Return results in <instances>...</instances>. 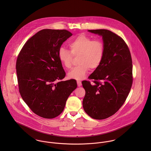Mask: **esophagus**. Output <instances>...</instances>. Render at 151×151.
Masks as SVG:
<instances>
[{
  "instance_id": "1",
  "label": "esophagus",
  "mask_w": 151,
  "mask_h": 151,
  "mask_svg": "<svg viewBox=\"0 0 151 151\" xmlns=\"http://www.w3.org/2000/svg\"><path fill=\"white\" fill-rule=\"evenodd\" d=\"M77 86H81L82 84H81V82L80 81H77Z\"/></svg>"
}]
</instances>
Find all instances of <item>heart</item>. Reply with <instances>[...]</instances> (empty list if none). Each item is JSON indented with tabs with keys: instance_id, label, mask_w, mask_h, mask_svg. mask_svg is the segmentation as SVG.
<instances>
[{
	"instance_id": "b5f03b06",
	"label": "heart",
	"mask_w": 151,
	"mask_h": 151,
	"mask_svg": "<svg viewBox=\"0 0 151 151\" xmlns=\"http://www.w3.org/2000/svg\"><path fill=\"white\" fill-rule=\"evenodd\" d=\"M71 52L64 47L58 51V58L60 63L67 68L72 65L73 55L79 56L77 63L79 65L68 73L71 79L81 80L84 78L89 70L95 69L99 66L104 59L105 46L99 40H93L85 35H80L69 44Z\"/></svg>"
}]
</instances>
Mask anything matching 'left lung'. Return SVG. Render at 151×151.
I'll return each mask as SVG.
<instances>
[{"label":"left lung","instance_id":"1","mask_svg":"<svg viewBox=\"0 0 151 151\" xmlns=\"http://www.w3.org/2000/svg\"><path fill=\"white\" fill-rule=\"evenodd\" d=\"M102 37L105 54L101 65L89 76L94 80L82 84L86 90L83 101L84 111L96 120L113 115L126 101L132 84V64L129 49L124 41L104 29L88 30Z\"/></svg>","mask_w":151,"mask_h":151}]
</instances>
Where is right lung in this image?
Here are the masks:
<instances>
[{"mask_svg": "<svg viewBox=\"0 0 151 151\" xmlns=\"http://www.w3.org/2000/svg\"><path fill=\"white\" fill-rule=\"evenodd\" d=\"M73 34L65 29H44L24 44L16 62L19 92L36 114L45 119L58 116L77 88V81H62L65 73L58 58L62 45Z\"/></svg>", "mask_w": 151, "mask_h": 151, "instance_id": "right-lung-1", "label": "right lung"}]
</instances>
